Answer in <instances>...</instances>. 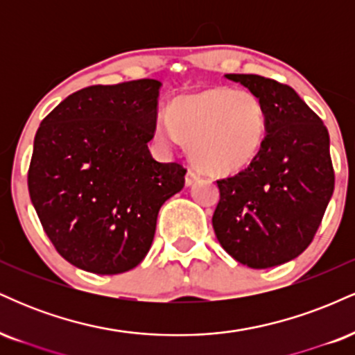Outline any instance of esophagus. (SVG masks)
I'll use <instances>...</instances> for the list:
<instances>
[{"mask_svg": "<svg viewBox=\"0 0 355 355\" xmlns=\"http://www.w3.org/2000/svg\"><path fill=\"white\" fill-rule=\"evenodd\" d=\"M198 178H200V173H198L195 168H189V172L185 175V183L187 185H191V183L197 182Z\"/></svg>", "mask_w": 355, "mask_h": 355, "instance_id": "esophagus-1", "label": "esophagus"}]
</instances>
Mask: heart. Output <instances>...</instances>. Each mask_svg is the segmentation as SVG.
<instances>
[{
    "label": "heart",
    "instance_id": "1",
    "mask_svg": "<svg viewBox=\"0 0 355 355\" xmlns=\"http://www.w3.org/2000/svg\"><path fill=\"white\" fill-rule=\"evenodd\" d=\"M267 130L266 110L245 89L209 88L178 96L170 115L160 113L155 137L162 144L182 138L191 160L211 173H235L254 162Z\"/></svg>",
    "mask_w": 355,
    "mask_h": 355
}]
</instances>
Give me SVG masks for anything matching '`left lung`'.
<instances>
[{
    "instance_id": "8db88e82",
    "label": "left lung",
    "mask_w": 355,
    "mask_h": 355,
    "mask_svg": "<svg viewBox=\"0 0 355 355\" xmlns=\"http://www.w3.org/2000/svg\"><path fill=\"white\" fill-rule=\"evenodd\" d=\"M262 101L267 130L247 168L217 180L215 235L252 268L280 266L311 245L334 191L329 132L294 88L259 75H225Z\"/></svg>"
}]
</instances>
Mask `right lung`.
I'll return each instance as SVG.
<instances>
[{
  "mask_svg": "<svg viewBox=\"0 0 355 355\" xmlns=\"http://www.w3.org/2000/svg\"><path fill=\"white\" fill-rule=\"evenodd\" d=\"M160 81L93 85L43 118L28 190L43 230L75 267L115 275L152 247L158 210L185 185L182 164L150 155Z\"/></svg>",
  "mask_w": 355,
  "mask_h": 355,
  "instance_id": "obj_1",
  "label": "right lung"
}]
</instances>
